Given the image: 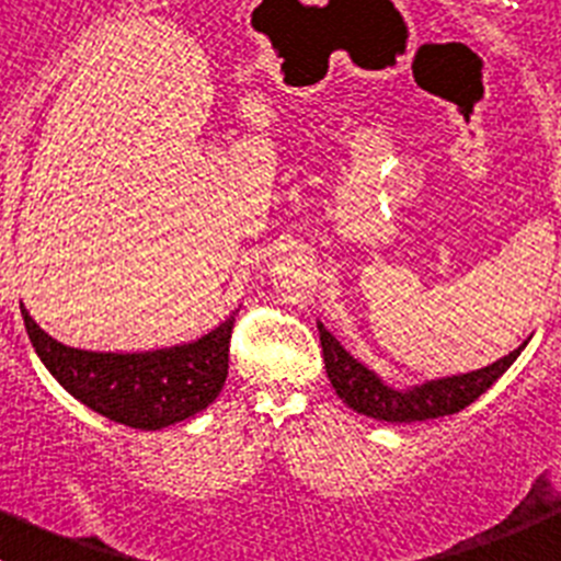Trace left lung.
I'll return each mask as SVG.
<instances>
[{
  "label": "left lung",
  "instance_id": "1",
  "mask_svg": "<svg viewBox=\"0 0 561 561\" xmlns=\"http://www.w3.org/2000/svg\"><path fill=\"white\" fill-rule=\"evenodd\" d=\"M318 337H321V352H324L327 377L332 388L352 411L363 416L380 419V422H425V419L450 416L463 411L469 402H476L497 377L506 375V368L526 350V343L508 352L506 357L494 360L492 366H483L467 375L438 377V380L419 382L411 388H393L382 382L377 371L363 366L357 357L343 350L341 341L318 321Z\"/></svg>",
  "mask_w": 561,
  "mask_h": 561
}]
</instances>
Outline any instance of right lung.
I'll use <instances>...</instances> for the list:
<instances>
[{"label":"right lung","mask_w":561,"mask_h":561,"mask_svg":"<svg viewBox=\"0 0 561 561\" xmlns=\"http://www.w3.org/2000/svg\"><path fill=\"white\" fill-rule=\"evenodd\" d=\"M22 316L49 375L85 408L136 431H161L195 416L218 400L229 375L234 316L198 341L150 352L75 350L47 335L24 307Z\"/></svg>","instance_id":"right-lung-1"}]
</instances>
